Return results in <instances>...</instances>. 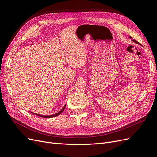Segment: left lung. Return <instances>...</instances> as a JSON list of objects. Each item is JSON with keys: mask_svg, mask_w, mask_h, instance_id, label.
<instances>
[{"mask_svg": "<svg viewBox=\"0 0 157 157\" xmlns=\"http://www.w3.org/2000/svg\"><path fill=\"white\" fill-rule=\"evenodd\" d=\"M129 38H130V39H131V36H129ZM132 41H133V42H135V43H136V44H140V43H139V42H137V41H136V40H132Z\"/></svg>", "mask_w": 157, "mask_h": 157, "instance_id": "1", "label": "left lung"}]
</instances>
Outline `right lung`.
Wrapping results in <instances>:
<instances>
[{"instance_id": "right-lung-1", "label": "right lung", "mask_w": 157, "mask_h": 157, "mask_svg": "<svg viewBox=\"0 0 157 157\" xmlns=\"http://www.w3.org/2000/svg\"><path fill=\"white\" fill-rule=\"evenodd\" d=\"M65 106H66V105H65V106H64L62 109H61V110H60L58 113H56V114H53V115H40V114H36V113H33V112H31V113H33V114H35V115H37V116H39V117H43V118H52V117H56V116H58V115H60V114L64 111V109H65Z\"/></svg>"}]
</instances>
